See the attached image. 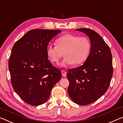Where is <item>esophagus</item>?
Segmentation results:
<instances>
[{
	"label": "esophagus",
	"mask_w": 123,
	"mask_h": 123,
	"mask_svg": "<svg viewBox=\"0 0 123 123\" xmlns=\"http://www.w3.org/2000/svg\"><path fill=\"white\" fill-rule=\"evenodd\" d=\"M61 72H62V76H63V77H66V74H67V72H66L65 71H64V70H62Z\"/></svg>",
	"instance_id": "obj_1"
}]
</instances>
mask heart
<instances>
[{"instance_id":"1","label":"heart","mask_w":123,"mask_h":123,"mask_svg":"<svg viewBox=\"0 0 123 123\" xmlns=\"http://www.w3.org/2000/svg\"><path fill=\"white\" fill-rule=\"evenodd\" d=\"M90 40L86 37L67 34L56 40V45H48L46 54L52 63L58 65L63 53L62 65H80L87 60L91 50Z\"/></svg>"}]
</instances>
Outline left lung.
<instances>
[{
    "mask_svg": "<svg viewBox=\"0 0 123 123\" xmlns=\"http://www.w3.org/2000/svg\"><path fill=\"white\" fill-rule=\"evenodd\" d=\"M76 30L89 36L91 47L85 63L68 70V93L74 102L85 106L95 102L108 90L113 71L112 56L109 46L97 33L88 28Z\"/></svg>",
    "mask_w": 123,
    "mask_h": 123,
    "instance_id": "1",
    "label": "left lung"
}]
</instances>
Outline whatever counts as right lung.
Masks as SVG:
<instances>
[{"mask_svg": "<svg viewBox=\"0 0 123 123\" xmlns=\"http://www.w3.org/2000/svg\"><path fill=\"white\" fill-rule=\"evenodd\" d=\"M60 30L35 29L26 33L13 45L9 59L11 84L24 101L42 105L61 78V71L48 59L46 47Z\"/></svg>", "mask_w": 123, "mask_h": 123, "instance_id": "obj_1", "label": "right lung"}]
</instances>
